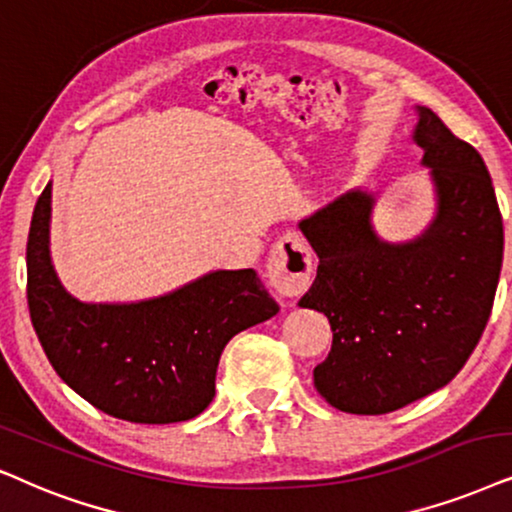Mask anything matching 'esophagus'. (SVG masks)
<instances>
[{"instance_id":"1","label":"esophagus","mask_w":512,"mask_h":512,"mask_svg":"<svg viewBox=\"0 0 512 512\" xmlns=\"http://www.w3.org/2000/svg\"><path fill=\"white\" fill-rule=\"evenodd\" d=\"M269 283L276 295L293 300L300 297L312 283V252L297 234H286L274 243L269 252Z\"/></svg>"}]
</instances>
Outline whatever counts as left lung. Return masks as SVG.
<instances>
[{
  "mask_svg": "<svg viewBox=\"0 0 512 512\" xmlns=\"http://www.w3.org/2000/svg\"><path fill=\"white\" fill-rule=\"evenodd\" d=\"M435 215L409 241L373 226L378 198L352 189L300 219L319 269L297 302L328 316L333 347L314 368L328 404L357 416L397 411L449 385L487 326L503 262V219L482 155L416 106Z\"/></svg>",
  "mask_w": 512,
  "mask_h": 512,
  "instance_id": "left-lung-1",
  "label": "left lung"
}]
</instances>
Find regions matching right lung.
I'll return each instance as SVG.
<instances>
[{"mask_svg": "<svg viewBox=\"0 0 512 512\" xmlns=\"http://www.w3.org/2000/svg\"><path fill=\"white\" fill-rule=\"evenodd\" d=\"M51 181L32 212L28 307L47 359L68 387L108 416L167 425L215 397L219 357L278 304L252 269H217L139 302H82L63 288L49 248Z\"/></svg>", "mask_w": 512, "mask_h": 512, "instance_id": "right-lung-1", "label": "right lung"}]
</instances>
